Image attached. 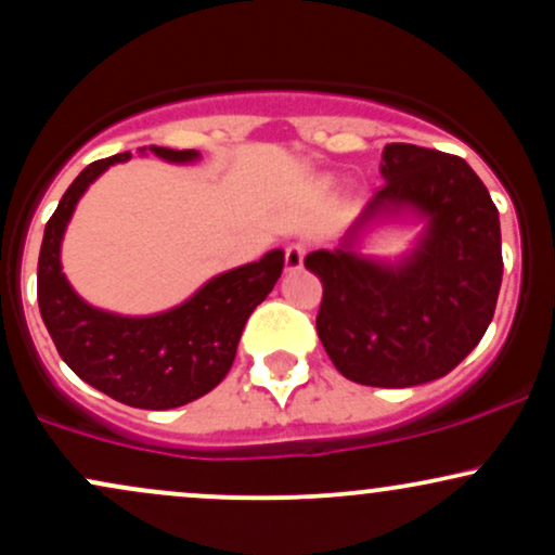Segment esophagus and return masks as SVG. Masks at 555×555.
I'll use <instances>...</instances> for the list:
<instances>
[{"instance_id": "obj_1", "label": "esophagus", "mask_w": 555, "mask_h": 555, "mask_svg": "<svg viewBox=\"0 0 555 555\" xmlns=\"http://www.w3.org/2000/svg\"><path fill=\"white\" fill-rule=\"evenodd\" d=\"M305 253H308V247L299 245V242H292V245H286V250H284V269L286 271H297L299 266H302Z\"/></svg>"}]
</instances>
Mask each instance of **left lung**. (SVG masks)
<instances>
[{
    "label": "left lung",
    "mask_w": 555,
    "mask_h": 555,
    "mask_svg": "<svg viewBox=\"0 0 555 555\" xmlns=\"http://www.w3.org/2000/svg\"><path fill=\"white\" fill-rule=\"evenodd\" d=\"M386 184L336 250L305 269L323 284L315 326L344 378L406 388L454 371L480 344L499 299L503 258L499 208L460 156L388 143ZM410 207L429 221L418 247L388 267L351 250L367 220Z\"/></svg>",
    "instance_id": "obj_1"
}]
</instances>
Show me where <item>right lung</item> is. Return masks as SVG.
I'll use <instances>...</instances> for the list:
<instances>
[{
  "mask_svg": "<svg viewBox=\"0 0 555 555\" xmlns=\"http://www.w3.org/2000/svg\"><path fill=\"white\" fill-rule=\"evenodd\" d=\"M151 151L175 164L197 158V151L158 145ZM127 158L130 154H117L88 164L62 195L38 253V308L56 352L78 378L127 406L171 410L224 380L247 318L282 276L284 253L271 250L256 263L219 273L167 313L125 318L91 308L62 273V234L88 184Z\"/></svg>",
  "mask_w": 555,
  "mask_h": 555,
  "instance_id": "add662e5",
  "label": "right lung"
}]
</instances>
